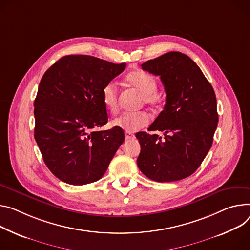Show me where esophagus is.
I'll use <instances>...</instances> for the list:
<instances>
[{
    "label": "esophagus",
    "instance_id": "1",
    "mask_svg": "<svg viewBox=\"0 0 250 250\" xmlns=\"http://www.w3.org/2000/svg\"><path fill=\"white\" fill-rule=\"evenodd\" d=\"M125 139L126 140H130V139L134 138V134L129 132V131H125Z\"/></svg>",
    "mask_w": 250,
    "mask_h": 250
}]
</instances>
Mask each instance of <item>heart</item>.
<instances>
[{"instance_id": "heart-1", "label": "heart", "mask_w": 250, "mask_h": 250, "mask_svg": "<svg viewBox=\"0 0 250 250\" xmlns=\"http://www.w3.org/2000/svg\"><path fill=\"white\" fill-rule=\"evenodd\" d=\"M128 84L137 88L143 94V102L150 106H156L161 102V97L156 93L157 81L156 79L144 72L134 71L125 77ZM119 90L115 83L109 82L105 83L102 89V101L107 110L115 112L118 108ZM149 123V117L145 111L123 112L119 117L113 119L111 125L122 128L125 131L133 132L145 127Z\"/></svg>"}]
</instances>
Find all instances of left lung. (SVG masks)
<instances>
[{"mask_svg":"<svg viewBox=\"0 0 250 250\" xmlns=\"http://www.w3.org/2000/svg\"><path fill=\"white\" fill-rule=\"evenodd\" d=\"M160 76L167 99L164 110L148 130L135 137L141 144L138 167L148 178L169 183L191 175L209 151L217 127L216 97L210 83L187 55L169 52L142 64Z\"/></svg>","mask_w":250,"mask_h":250,"instance_id":"obj_1","label":"left lung"}]
</instances>
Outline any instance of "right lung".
I'll return each instance as SVG.
<instances>
[{
	"label": "right lung",
	"instance_id": "right-lung-1",
	"mask_svg": "<svg viewBox=\"0 0 250 250\" xmlns=\"http://www.w3.org/2000/svg\"><path fill=\"white\" fill-rule=\"evenodd\" d=\"M125 65L70 55L42 76L34 104L35 140L44 164L63 183L83 186L99 180L124 143L122 128H97L107 123L102 89Z\"/></svg>",
	"mask_w": 250,
	"mask_h": 250
}]
</instances>
